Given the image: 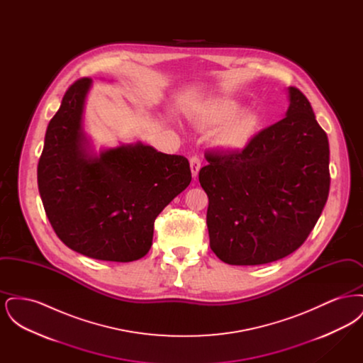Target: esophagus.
<instances>
[{
	"instance_id": "34e87169",
	"label": "esophagus",
	"mask_w": 363,
	"mask_h": 363,
	"mask_svg": "<svg viewBox=\"0 0 363 363\" xmlns=\"http://www.w3.org/2000/svg\"><path fill=\"white\" fill-rule=\"evenodd\" d=\"M190 170H191V175L196 178L199 175L200 172V167H201V160L199 156H191L190 157Z\"/></svg>"
}]
</instances>
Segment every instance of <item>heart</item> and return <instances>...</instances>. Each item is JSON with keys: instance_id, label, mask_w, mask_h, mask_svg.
<instances>
[{"instance_id": "1", "label": "heart", "mask_w": 363, "mask_h": 363, "mask_svg": "<svg viewBox=\"0 0 363 363\" xmlns=\"http://www.w3.org/2000/svg\"><path fill=\"white\" fill-rule=\"evenodd\" d=\"M240 104L233 99H215L201 110L200 121L208 126H225L220 129L218 140L230 148L245 147L259 129V116L255 111H243L240 115Z\"/></svg>"}]
</instances>
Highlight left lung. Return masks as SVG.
<instances>
[{
    "label": "left lung",
    "instance_id": "8db88e82",
    "mask_svg": "<svg viewBox=\"0 0 363 363\" xmlns=\"http://www.w3.org/2000/svg\"><path fill=\"white\" fill-rule=\"evenodd\" d=\"M283 120L242 151L208 152L199 181L208 196L209 246L225 264L259 265L295 252L329 193V144L311 102L289 86Z\"/></svg>",
    "mask_w": 363,
    "mask_h": 363
}]
</instances>
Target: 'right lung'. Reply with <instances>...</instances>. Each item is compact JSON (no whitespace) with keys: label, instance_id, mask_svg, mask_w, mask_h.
Masks as SVG:
<instances>
[{"label":"right lung","instance_id":"obj_1","mask_svg":"<svg viewBox=\"0 0 363 363\" xmlns=\"http://www.w3.org/2000/svg\"><path fill=\"white\" fill-rule=\"evenodd\" d=\"M92 79L74 82L49 122L38 163V188L49 222L72 250L129 262L152 245L154 222L191 181L185 156L141 141L89 155L83 110Z\"/></svg>","mask_w":363,"mask_h":363}]
</instances>
